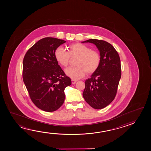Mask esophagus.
Listing matches in <instances>:
<instances>
[{
    "label": "esophagus",
    "mask_w": 151,
    "mask_h": 151,
    "mask_svg": "<svg viewBox=\"0 0 151 151\" xmlns=\"http://www.w3.org/2000/svg\"><path fill=\"white\" fill-rule=\"evenodd\" d=\"M76 81H75V80H73V79H72V83L73 84H75L76 83Z\"/></svg>",
    "instance_id": "34e87169"
}]
</instances>
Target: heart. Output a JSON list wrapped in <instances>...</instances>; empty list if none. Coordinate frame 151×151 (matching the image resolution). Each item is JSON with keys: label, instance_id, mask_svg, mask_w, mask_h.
I'll use <instances>...</instances> for the list:
<instances>
[{"label": "heart", "instance_id": "b5f03b06", "mask_svg": "<svg viewBox=\"0 0 151 151\" xmlns=\"http://www.w3.org/2000/svg\"><path fill=\"white\" fill-rule=\"evenodd\" d=\"M67 51L58 47L55 51V59L62 67H67L70 57L77 58L75 67H69L65 70L67 76L73 80L82 78L87 73L90 75L99 69L101 57L99 52L91 50L90 47L81 43L69 45Z\"/></svg>", "mask_w": 151, "mask_h": 151}]
</instances>
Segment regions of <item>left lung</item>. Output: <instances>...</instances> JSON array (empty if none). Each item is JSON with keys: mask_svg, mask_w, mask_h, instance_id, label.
Wrapping results in <instances>:
<instances>
[{"mask_svg": "<svg viewBox=\"0 0 151 151\" xmlns=\"http://www.w3.org/2000/svg\"><path fill=\"white\" fill-rule=\"evenodd\" d=\"M83 42H91L100 52L101 63L99 69L85 81L83 96L89 105L97 109H103L116 96L121 77V60L119 54L109 42L90 39Z\"/></svg>", "mask_w": 151, "mask_h": 151, "instance_id": "1", "label": "left lung"}]
</instances>
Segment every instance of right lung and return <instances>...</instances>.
<instances>
[{
	"label": "right lung",
	"mask_w": 151,
	"mask_h": 151,
	"mask_svg": "<svg viewBox=\"0 0 151 151\" xmlns=\"http://www.w3.org/2000/svg\"><path fill=\"white\" fill-rule=\"evenodd\" d=\"M66 42L45 37L30 47L23 60L22 78L33 103L42 111H55L64 102L65 88L72 84L58 64L55 50Z\"/></svg>",
	"instance_id": "obj_1"
}]
</instances>
